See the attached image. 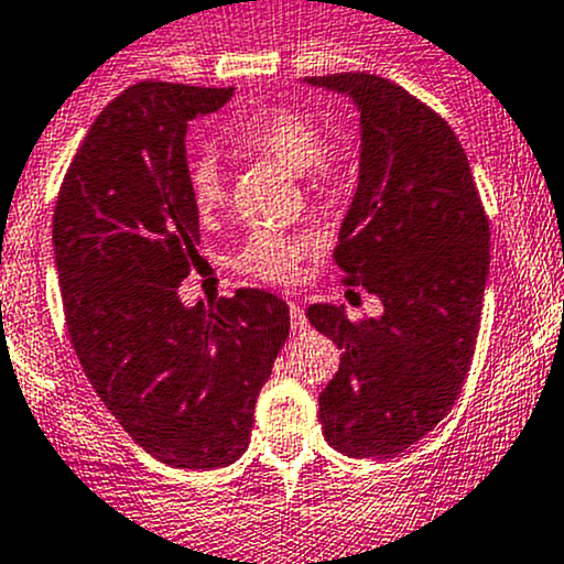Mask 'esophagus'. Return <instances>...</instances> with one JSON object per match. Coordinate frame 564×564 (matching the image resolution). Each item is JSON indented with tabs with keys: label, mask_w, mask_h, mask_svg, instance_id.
Here are the masks:
<instances>
[{
	"label": "esophagus",
	"mask_w": 564,
	"mask_h": 564,
	"mask_svg": "<svg viewBox=\"0 0 564 564\" xmlns=\"http://www.w3.org/2000/svg\"><path fill=\"white\" fill-rule=\"evenodd\" d=\"M289 314H292V329L297 335L308 333V318H305V311L300 308L297 303H289Z\"/></svg>",
	"instance_id": "obj_1"
}]
</instances>
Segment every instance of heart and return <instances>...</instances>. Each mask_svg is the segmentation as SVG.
<instances>
[{
	"label": "heart",
	"instance_id": "1",
	"mask_svg": "<svg viewBox=\"0 0 564 564\" xmlns=\"http://www.w3.org/2000/svg\"><path fill=\"white\" fill-rule=\"evenodd\" d=\"M235 141L253 155L270 158L278 166L303 176L318 198H338L349 187V163L338 150L324 147L322 128L292 108H261L235 128ZM187 191L202 218L224 207L229 196L226 169L215 152H202L187 163ZM316 240L286 231H256L237 256V267L267 283H294L303 261L316 253Z\"/></svg>",
	"mask_w": 564,
	"mask_h": 564
}]
</instances>
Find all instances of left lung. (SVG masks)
I'll use <instances>...</instances> for the list:
<instances>
[{
    "mask_svg": "<svg viewBox=\"0 0 564 564\" xmlns=\"http://www.w3.org/2000/svg\"><path fill=\"white\" fill-rule=\"evenodd\" d=\"M360 111V176L338 231L346 283L384 314L316 303L308 322L344 349L318 395L324 440L351 458H390L453 409L469 373L488 281V218L451 124L388 78H305Z\"/></svg>",
    "mask_w": 564,
    "mask_h": 564,
    "instance_id": "1",
    "label": "left lung"
}]
</instances>
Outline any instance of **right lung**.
<instances>
[{"label":"right lung","mask_w":564,"mask_h":564,"mask_svg":"<svg viewBox=\"0 0 564 564\" xmlns=\"http://www.w3.org/2000/svg\"><path fill=\"white\" fill-rule=\"evenodd\" d=\"M235 87L141 82L78 147L54 207V259L73 349L108 412L150 456L218 469L248 451L259 390L289 338V305L240 289L180 300L198 259L187 122Z\"/></svg>","instance_id":"1"}]
</instances>
